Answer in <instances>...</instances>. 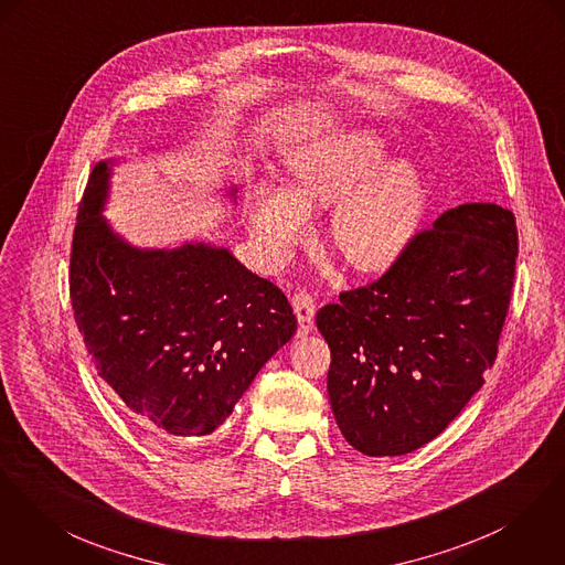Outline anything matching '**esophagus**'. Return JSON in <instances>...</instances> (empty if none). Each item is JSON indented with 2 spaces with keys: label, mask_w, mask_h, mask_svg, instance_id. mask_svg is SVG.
I'll return each instance as SVG.
<instances>
[{
  "label": "esophagus",
  "mask_w": 565,
  "mask_h": 565,
  "mask_svg": "<svg viewBox=\"0 0 565 565\" xmlns=\"http://www.w3.org/2000/svg\"><path fill=\"white\" fill-rule=\"evenodd\" d=\"M292 307L299 320V335H307L313 331V318H316V303L307 292H297L292 297Z\"/></svg>",
  "instance_id": "esophagus-1"
}]
</instances>
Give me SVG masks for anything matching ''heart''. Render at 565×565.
Instances as JSON below:
<instances>
[{"mask_svg": "<svg viewBox=\"0 0 565 565\" xmlns=\"http://www.w3.org/2000/svg\"><path fill=\"white\" fill-rule=\"evenodd\" d=\"M385 137L350 129L309 139L286 157L288 193L256 184L247 221L262 258L281 264L309 230V213L333 206L331 241L359 273L387 270L411 245L424 200V178L408 159H385Z\"/></svg>", "mask_w": 565, "mask_h": 565, "instance_id": "1", "label": "heart"}]
</instances>
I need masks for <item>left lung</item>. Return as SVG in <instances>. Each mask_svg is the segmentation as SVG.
<instances>
[{
    "mask_svg": "<svg viewBox=\"0 0 565 565\" xmlns=\"http://www.w3.org/2000/svg\"><path fill=\"white\" fill-rule=\"evenodd\" d=\"M516 256L508 209L460 204L379 281L318 311L331 408L354 449L404 456L460 415L497 359Z\"/></svg>",
    "mask_w": 565,
    "mask_h": 565,
    "instance_id": "8db88e82",
    "label": "left lung"
}]
</instances>
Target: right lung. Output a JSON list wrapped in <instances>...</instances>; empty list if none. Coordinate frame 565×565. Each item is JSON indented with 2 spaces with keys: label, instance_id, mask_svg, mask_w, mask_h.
<instances>
[{
  "label": "right lung",
  "instance_id": "add662e5",
  "mask_svg": "<svg viewBox=\"0 0 565 565\" xmlns=\"http://www.w3.org/2000/svg\"><path fill=\"white\" fill-rule=\"evenodd\" d=\"M114 166H94L73 236L71 301L87 356L157 430L213 435L297 318L275 284L225 247L130 245L103 215Z\"/></svg>",
  "mask_w": 565,
  "mask_h": 565
}]
</instances>
